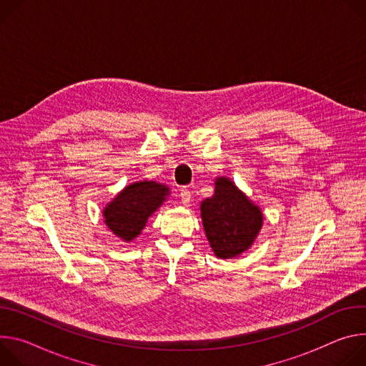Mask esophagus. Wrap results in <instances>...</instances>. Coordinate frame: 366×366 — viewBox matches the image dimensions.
Listing matches in <instances>:
<instances>
[{
	"label": "esophagus",
	"instance_id": "1",
	"mask_svg": "<svg viewBox=\"0 0 366 366\" xmlns=\"http://www.w3.org/2000/svg\"><path fill=\"white\" fill-rule=\"evenodd\" d=\"M179 196H180V199H182V204H183V205H189V204H190L192 193H190V190H189L187 187H182Z\"/></svg>",
	"mask_w": 366,
	"mask_h": 366
}]
</instances>
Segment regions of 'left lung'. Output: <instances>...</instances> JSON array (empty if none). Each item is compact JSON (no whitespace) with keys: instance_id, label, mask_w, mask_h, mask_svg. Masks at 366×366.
<instances>
[{"instance_id":"1","label":"left lung","mask_w":366,"mask_h":366,"mask_svg":"<svg viewBox=\"0 0 366 366\" xmlns=\"http://www.w3.org/2000/svg\"><path fill=\"white\" fill-rule=\"evenodd\" d=\"M200 218L214 254L232 259L253 246L264 217L229 177L221 176L215 179L214 194L200 202Z\"/></svg>"}]
</instances>
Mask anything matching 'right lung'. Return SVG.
Returning a JSON list of instances; mask_svg holds the SVG:
<instances>
[{"mask_svg": "<svg viewBox=\"0 0 366 366\" xmlns=\"http://www.w3.org/2000/svg\"><path fill=\"white\" fill-rule=\"evenodd\" d=\"M170 196V187L154 180L134 182L122 189L102 211L106 227L122 241H134L148 218Z\"/></svg>", "mask_w": 366, "mask_h": 366, "instance_id": "right-lung-1", "label": "right lung"}]
</instances>
